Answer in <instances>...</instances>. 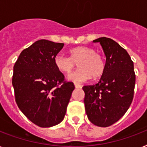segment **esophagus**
Returning <instances> with one entry per match:
<instances>
[{"label": "esophagus", "instance_id": "obj_1", "mask_svg": "<svg viewBox=\"0 0 147 147\" xmlns=\"http://www.w3.org/2000/svg\"><path fill=\"white\" fill-rule=\"evenodd\" d=\"M75 87H76V88H82V85L79 84H77V83H75Z\"/></svg>", "mask_w": 147, "mask_h": 147}]
</instances>
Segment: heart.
<instances>
[{
    "instance_id": "b5f03b06",
    "label": "heart",
    "mask_w": 147,
    "mask_h": 147,
    "mask_svg": "<svg viewBox=\"0 0 147 147\" xmlns=\"http://www.w3.org/2000/svg\"><path fill=\"white\" fill-rule=\"evenodd\" d=\"M69 57L57 54L54 57V65L62 73L69 74L78 66L79 69L69 77L75 82H84L95 80L102 76L106 69V63L102 55L96 53L94 48L86 46H77L69 49Z\"/></svg>"
}]
</instances>
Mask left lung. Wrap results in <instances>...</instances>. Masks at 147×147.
Returning a JSON list of instances; mask_svg holds the SVG:
<instances>
[{"label": "left lung", "mask_w": 147, "mask_h": 147, "mask_svg": "<svg viewBox=\"0 0 147 147\" xmlns=\"http://www.w3.org/2000/svg\"><path fill=\"white\" fill-rule=\"evenodd\" d=\"M93 41L100 42L103 49L106 69L98 83L82 88L85 111L91 123L109 127L131 104L136 81L134 63L126 50L113 39L102 37Z\"/></svg>", "instance_id": "8db88e82"}]
</instances>
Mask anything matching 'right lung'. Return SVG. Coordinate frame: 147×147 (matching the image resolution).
<instances>
[{
    "label": "right lung",
    "mask_w": 147,
    "mask_h": 147,
    "mask_svg": "<svg viewBox=\"0 0 147 147\" xmlns=\"http://www.w3.org/2000/svg\"><path fill=\"white\" fill-rule=\"evenodd\" d=\"M64 44L38 40L21 52L13 66L12 84L18 107L41 127L60 123L75 89L54 65Z\"/></svg>",
    "instance_id": "1"
}]
</instances>
